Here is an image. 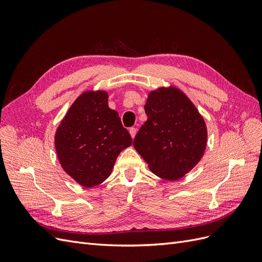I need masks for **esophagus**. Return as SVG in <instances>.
Returning <instances> with one entry per match:
<instances>
[{
    "instance_id": "obj_1",
    "label": "esophagus",
    "mask_w": 262,
    "mask_h": 262,
    "mask_svg": "<svg viewBox=\"0 0 262 262\" xmlns=\"http://www.w3.org/2000/svg\"><path fill=\"white\" fill-rule=\"evenodd\" d=\"M129 132H130V134H131L132 139L136 138V134H137V129H136V128H130V129H129Z\"/></svg>"
}]
</instances>
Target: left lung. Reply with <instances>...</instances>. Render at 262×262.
<instances>
[{
  "label": "left lung",
  "mask_w": 262,
  "mask_h": 262,
  "mask_svg": "<svg viewBox=\"0 0 262 262\" xmlns=\"http://www.w3.org/2000/svg\"><path fill=\"white\" fill-rule=\"evenodd\" d=\"M147 120L133 146L156 176L177 180L191 170L207 146V126L194 105L175 87L149 93Z\"/></svg>",
  "instance_id": "8db88e82"
}]
</instances>
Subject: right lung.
Returning <instances> with one entry per match:
<instances>
[{
	"instance_id": "right-lung-1",
	"label": "right lung",
	"mask_w": 262,
	"mask_h": 262,
	"mask_svg": "<svg viewBox=\"0 0 262 262\" xmlns=\"http://www.w3.org/2000/svg\"><path fill=\"white\" fill-rule=\"evenodd\" d=\"M132 138L116 110L108 107L106 92H86L71 106L55 133L60 164L84 187L104 182Z\"/></svg>"
}]
</instances>
